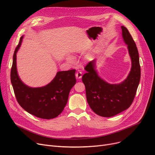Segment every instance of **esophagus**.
<instances>
[{"mask_svg":"<svg viewBox=\"0 0 155 155\" xmlns=\"http://www.w3.org/2000/svg\"><path fill=\"white\" fill-rule=\"evenodd\" d=\"M75 76H76L77 78L80 79V78H82V72H80V71H77L76 73Z\"/></svg>","mask_w":155,"mask_h":155,"instance_id":"obj_1","label":"esophagus"}]
</instances>
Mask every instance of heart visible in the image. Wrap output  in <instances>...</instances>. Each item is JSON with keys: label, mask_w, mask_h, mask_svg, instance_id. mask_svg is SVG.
<instances>
[{"label": "heart", "mask_w": 155, "mask_h": 155, "mask_svg": "<svg viewBox=\"0 0 155 155\" xmlns=\"http://www.w3.org/2000/svg\"><path fill=\"white\" fill-rule=\"evenodd\" d=\"M67 60L70 62V63H73L75 61V58H73V57L71 55H68L67 57Z\"/></svg>", "instance_id": "obj_1"}]
</instances>
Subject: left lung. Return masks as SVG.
Returning <instances> with one entry per match:
<instances>
[{
	"label": "left lung",
	"instance_id": "left-lung-1",
	"mask_svg": "<svg viewBox=\"0 0 155 155\" xmlns=\"http://www.w3.org/2000/svg\"><path fill=\"white\" fill-rule=\"evenodd\" d=\"M122 36L127 45L131 60V71L127 78L119 84H111L101 78L95 70L96 60L89 62L82 77L87 101L97 115L105 117L116 116L127 109L133 102L141 77L139 53L135 42L127 29L122 26Z\"/></svg>",
	"mask_w": 155,
	"mask_h": 155
}]
</instances>
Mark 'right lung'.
Returning a JSON list of instances; mask_svg holds the SVG:
<instances>
[{
  "label": "right lung",
  "mask_w": 155,
  "mask_h": 155,
  "mask_svg": "<svg viewBox=\"0 0 155 155\" xmlns=\"http://www.w3.org/2000/svg\"><path fill=\"white\" fill-rule=\"evenodd\" d=\"M21 36L16 47L11 71V80L19 104L31 114L37 117L55 118L63 110L68 102L71 88L76 84L75 70L60 71L48 84L41 87H31L21 80L17 70V53L21 46Z\"/></svg>",
  "instance_id": "right-lung-1"
}]
</instances>
